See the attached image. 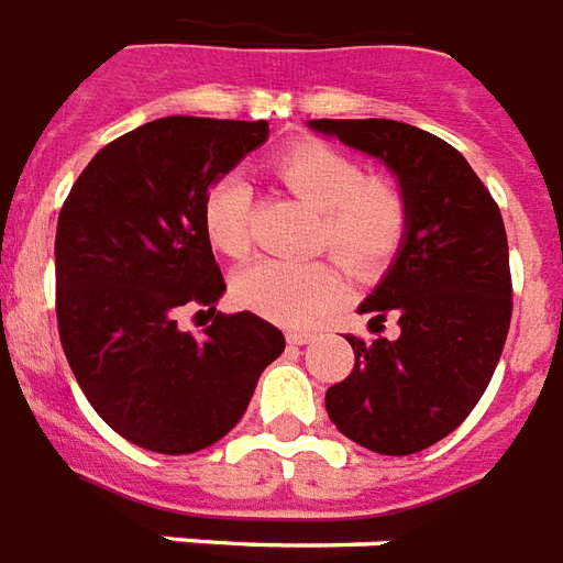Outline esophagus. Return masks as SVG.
Segmentation results:
<instances>
[{"label":"esophagus","mask_w":563,"mask_h":563,"mask_svg":"<svg viewBox=\"0 0 563 563\" xmlns=\"http://www.w3.org/2000/svg\"><path fill=\"white\" fill-rule=\"evenodd\" d=\"M314 339V332L309 330H290L287 332V344H309Z\"/></svg>","instance_id":"esophagus-1"}]
</instances>
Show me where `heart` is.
<instances>
[{"instance_id": "heart-1", "label": "heart", "mask_w": 563, "mask_h": 563, "mask_svg": "<svg viewBox=\"0 0 563 563\" xmlns=\"http://www.w3.org/2000/svg\"><path fill=\"white\" fill-rule=\"evenodd\" d=\"M273 176L318 209L311 245L330 249L360 276L387 269L408 233V200L393 179L366 176L363 167L327 143H294L273 158ZM203 233L224 257L252 252L249 188L240 176H221L203 197ZM347 290L338 261H257L233 276V299L269 321L299 327L330 311Z\"/></svg>"}]
</instances>
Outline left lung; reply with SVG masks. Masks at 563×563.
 <instances>
[{
  "instance_id": "8db88e82",
  "label": "left lung",
  "mask_w": 563,
  "mask_h": 563,
  "mask_svg": "<svg viewBox=\"0 0 563 563\" xmlns=\"http://www.w3.org/2000/svg\"><path fill=\"white\" fill-rule=\"evenodd\" d=\"M309 129L375 155L399 176L408 233L360 306L399 318V339L354 347V372L327 389L335 429L372 453L408 455L459 429L489 387L512 314L498 203L465 155L393 119H311Z\"/></svg>"
}]
</instances>
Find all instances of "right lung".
<instances>
[{
	"mask_svg": "<svg viewBox=\"0 0 563 563\" xmlns=\"http://www.w3.org/2000/svg\"><path fill=\"white\" fill-rule=\"evenodd\" d=\"M264 119L164 117L98 152L56 224L59 342L89 405L131 444L197 453L242 420L285 335L224 294L203 233V197L266 141ZM209 308L203 336L175 327Z\"/></svg>",
	"mask_w": 563,
	"mask_h": 563,
	"instance_id": "right-lung-1",
	"label": "right lung"
}]
</instances>
